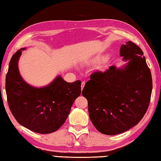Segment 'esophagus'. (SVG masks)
Masks as SVG:
<instances>
[{
  "instance_id": "34e87169",
  "label": "esophagus",
  "mask_w": 161,
  "mask_h": 161,
  "mask_svg": "<svg viewBox=\"0 0 161 161\" xmlns=\"http://www.w3.org/2000/svg\"><path fill=\"white\" fill-rule=\"evenodd\" d=\"M85 84H86L85 81H83V82L81 83V89H82V90H83V88H84V86H85Z\"/></svg>"
}]
</instances>
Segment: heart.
I'll use <instances>...</instances> for the list:
<instances>
[{
    "mask_svg": "<svg viewBox=\"0 0 161 161\" xmlns=\"http://www.w3.org/2000/svg\"><path fill=\"white\" fill-rule=\"evenodd\" d=\"M106 60V57H94V58H89L88 60L85 61V63L86 65H96V64L102 63L103 61Z\"/></svg>",
    "mask_w": 161,
    "mask_h": 161,
    "instance_id": "1",
    "label": "heart"
}]
</instances>
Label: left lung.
I'll list each match as a JSON object with an SVG mask.
<instances>
[{
  "label": "left lung",
  "instance_id": "8db88e82",
  "mask_svg": "<svg viewBox=\"0 0 161 161\" xmlns=\"http://www.w3.org/2000/svg\"><path fill=\"white\" fill-rule=\"evenodd\" d=\"M126 65L96 72L82 94L88 101L91 121L98 132L121 134L135 127L146 113L153 89L152 75L143 52L132 42L122 44Z\"/></svg>",
  "mask_w": 161,
  "mask_h": 161
}]
</instances>
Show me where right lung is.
<instances>
[{
	"mask_svg": "<svg viewBox=\"0 0 161 161\" xmlns=\"http://www.w3.org/2000/svg\"><path fill=\"white\" fill-rule=\"evenodd\" d=\"M21 48L10 60L6 91L10 110L21 125L33 132L48 134L58 130L68 118L81 93L80 80L68 83L60 75L43 87L26 83L19 70Z\"/></svg>",
	"mask_w": 161,
	"mask_h": 161,
	"instance_id": "1",
	"label": "right lung"
}]
</instances>
